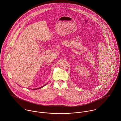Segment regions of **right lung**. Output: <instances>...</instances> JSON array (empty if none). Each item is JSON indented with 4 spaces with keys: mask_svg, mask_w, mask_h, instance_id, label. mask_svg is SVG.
Listing matches in <instances>:
<instances>
[{
    "mask_svg": "<svg viewBox=\"0 0 121 121\" xmlns=\"http://www.w3.org/2000/svg\"><path fill=\"white\" fill-rule=\"evenodd\" d=\"M46 84H45V85H44V86H42V87H40V88H37V89H32V90H38V89H41V88H42L43 87H44V86H45Z\"/></svg>",
    "mask_w": 121,
    "mask_h": 121,
    "instance_id": "add662e5",
    "label": "right lung"
}]
</instances>
